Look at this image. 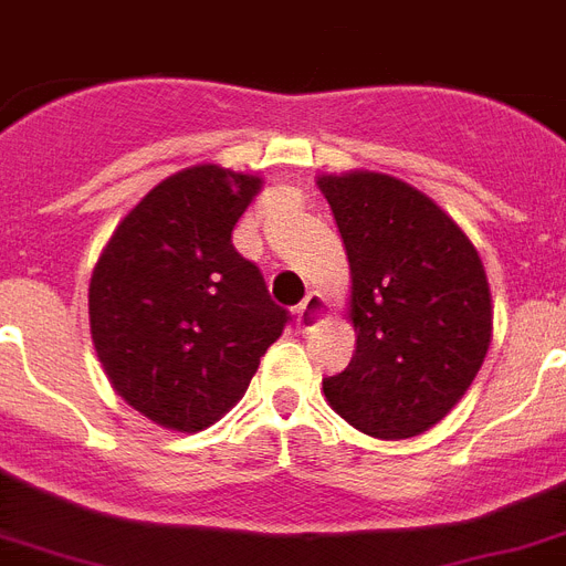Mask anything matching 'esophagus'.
Here are the masks:
<instances>
[{
	"label": "esophagus",
	"mask_w": 566,
	"mask_h": 566,
	"mask_svg": "<svg viewBox=\"0 0 566 566\" xmlns=\"http://www.w3.org/2000/svg\"><path fill=\"white\" fill-rule=\"evenodd\" d=\"M329 315V303H326L324 294H306V301L297 306V326H301L303 333H312L324 317Z\"/></svg>",
	"instance_id": "esophagus-1"
}]
</instances>
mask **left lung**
<instances>
[{"mask_svg":"<svg viewBox=\"0 0 566 566\" xmlns=\"http://www.w3.org/2000/svg\"><path fill=\"white\" fill-rule=\"evenodd\" d=\"M349 260L356 356L324 378L340 419L410 440L451 413L492 344V292L474 242L422 190L376 170L317 176Z\"/></svg>","mask_w":566,"mask_h":566,"instance_id":"8db88e82","label":"left lung"}]
</instances>
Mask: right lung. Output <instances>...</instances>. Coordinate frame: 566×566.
Returning <instances> with one entry per match:
<instances>
[{
  "instance_id": "1",
  "label": "right lung",
  "mask_w": 566,
  "mask_h": 566,
  "mask_svg": "<svg viewBox=\"0 0 566 566\" xmlns=\"http://www.w3.org/2000/svg\"><path fill=\"white\" fill-rule=\"evenodd\" d=\"M260 176L172 172L118 222L88 283V326L115 394L167 431L196 433L242 399L289 312L237 254Z\"/></svg>"
}]
</instances>
